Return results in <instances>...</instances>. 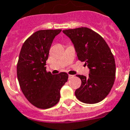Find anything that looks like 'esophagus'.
Returning <instances> with one entry per match:
<instances>
[{"mask_svg": "<svg viewBox=\"0 0 130 130\" xmlns=\"http://www.w3.org/2000/svg\"><path fill=\"white\" fill-rule=\"evenodd\" d=\"M74 77V75H69V79H72V78Z\"/></svg>", "mask_w": 130, "mask_h": 130, "instance_id": "esophagus-1", "label": "esophagus"}]
</instances>
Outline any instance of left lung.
I'll use <instances>...</instances> for the list:
<instances>
[{"mask_svg":"<svg viewBox=\"0 0 130 130\" xmlns=\"http://www.w3.org/2000/svg\"><path fill=\"white\" fill-rule=\"evenodd\" d=\"M74 45L81 61L89 69V76L77 75L82 85L75 95L80 102L93 104L104 100L114 83L116 63L109 46L102 37L87 27L63 30Z\"/></svg>","mask_w":130,"mask_h":130,"instance_id":"left-lung-1","label":"left lung"}]
</instances>
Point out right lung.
<instances>
[{"mask_svg": "<svg viewBox=\"0 0 130 130\" xmlns=\"http://www.w3.org/2000/svg\"><path fill=\"white\" fill-rule=\"evenodd\" d=\"M61 30H40L23 43L17 63V77L22 92L31 104L40 109L53 107L60 100V89L68 74H51L46 71L51 46Z\"/></svg>", "mask_w": 130, "mask_h": 130, "instance_id": "right-lung-1", "label": "right lung"}]
</instances>
